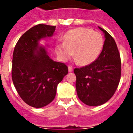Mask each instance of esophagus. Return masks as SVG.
<instances>
[{
	"label": "esophagus",
	"instance_id": "obj_1",
	"mask_svg": "<svg viewBox=\"0 0 133 133\" xmlns=\"http://www.w3.org/2000/svg\"><path fill=\"white\" fill-rule=\"evenodd\" d=\"M73 70V68L72 66H69L68 67V71L69 72H72Z\"/></svg>",
	"mask_w": 133,
	"mask_h": 133
}]
</instances>
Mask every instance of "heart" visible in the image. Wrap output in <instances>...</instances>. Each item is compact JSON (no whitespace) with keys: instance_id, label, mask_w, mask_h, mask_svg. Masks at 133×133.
Here are the masks:
<instances>
[{"instance_id":"b5f03b06","label":"heart","mask_w":133,"mask_h":133,"mask_svg":"<svg viewBox=\"0 0 133 133\" xmlns=\"http://www.w3.org/2000/svg\"><path fill=\"white\" fill-rule=\"evenodd\" d=\"M103 45L100 33L85 28L73 29L67 32L63 43L56 46V54L63 61L74 54V58L80 65H86L97 58Z\"/></svg>"}]
</instances>
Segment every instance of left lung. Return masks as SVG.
<instances>
[{"mask_svg":"<svg viewBox=\"0 0 133 133\" xmlns=\"http://www.w3.org/2000/svg\"><path fill=\"white\" fill-rule=\"evenodd\" d=\"M103 32L105 41L99 57L88 65L74 70L78 97L83 103L97 106L107 102L114 95L121 78V58L111 35Z\"/></svg>","mask_w":133,"mask_h":133,"instance_id":"8db88e82","label":"left lung"}]
</instances>
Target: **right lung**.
<instances>
[{"label":"right lung","mask_w":133,"mask_h":133,"mask_svg":"<svg viewBox=\"0 0 133 133\" xmlns=\"http://www.w3.org/2000/svg\"><path fill=\"white\" fill-rule=\"evenodd\" d=\"M55 28L44 24L32 27L21 36L14 50V85L21 98L32 107L42 108L51 103L57 85L68 72L66 65L54 61L38 45L41 38L53 35Z\"/></svg>","instance_id":"right-lung-1"}]
</instances>
